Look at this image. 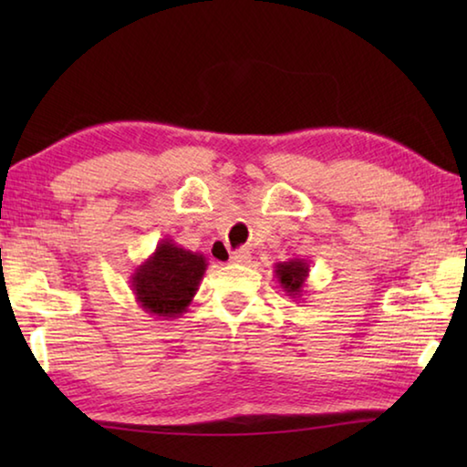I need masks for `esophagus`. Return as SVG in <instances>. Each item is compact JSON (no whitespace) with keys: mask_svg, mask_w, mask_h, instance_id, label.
<instances>
[{"mask_svg":"<svg viewBox=\"0 0 467 467\" xmlns=\"http://www.w3.org/2000/svg\"><path fill=\"white\" fill-rule=\"evenodd\" d=\"M251 262V253L247 249H236L231 253V264L247 265Z\"/></svg>","mask_w":467,"mask_h":467,"instance_id":"34e87169","label":"esophagus"}]
</instances>
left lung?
Listing matches in <instances>:
<instances>
[{"mask_svg":"<svg viewBox=\"0 0 467 467\" xmlns=\"http://www.w3.org/2000/svg\"><path fill=\"white\" fill-rule=\"evenodd\" d=\"M275 278L282 290L286 292L290 298H300L303 296V288L306 282V275H309V264L305 259H288V262H280L274 267Z\"/></svg>","mask_w":467,"mask_h":467,"instance_id":"1","label":"left lung"}]
</instances>
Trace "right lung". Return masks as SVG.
<instances>
[{
	"mask_svg": "<svg viewBox=\"0 0 467 467\" xmlns=\"http://www.w3.org/2000/svg\"><path fill=\"white\" fill-rule=\"evenodd\" d=\"M208 270L203 253L183 249L171 239L158 243L156 251L131 274L136 303L158 319H175L192 305Z\"/></svg>",
	"mask_w": 467,
	"mask_h": 467,
	"instance_id": "right-lung-1",
	"label": "right lung"
}]
</instances>
